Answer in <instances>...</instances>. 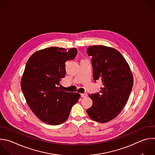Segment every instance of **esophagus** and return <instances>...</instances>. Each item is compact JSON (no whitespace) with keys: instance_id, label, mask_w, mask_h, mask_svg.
Here are the masks:
<instances>
[{"instance_id":"esophagus-1","label":"esophagus","mask_w":155,"mask_h":155,"mask_svg":"<svg viewBox=\"0 0 155 155\" xmlns=\"http://www.w3.org/2000/svg\"><path fill=\"white\" fill-rule=\"evenodd\" d=\"M87 96V94L84 93V94H81V97H86Z\"/></svg>"}]
</instances>
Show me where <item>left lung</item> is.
Wrapping results in <instances>:
<instances>
[{"instance_id": "8db88e82", "label": "left lung", "mask_w": 155, "mask_h": 155, "mask_svg": "<svg viewBox=\"0 0 155 155\" xmlns=\"http://www.w3.org/2000/svg\"><path fill=\"white\" fill-rule=\"evenodd\" d=\"M87 54L92 57L93 78L101 81L99 92L89 94L92 105L87 113L92 120L108 122L120 113L128 101L133 77L130 68L118 50L104 45L88 47Z\"/></svg>"}]
</instances>
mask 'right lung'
Returning <instances> with one entry per match:
<instances>
[{
    "instance_id": "obj_1",
    "label": "right lung",
    "mask_w": 155,
    "mask_h": 155,
    "mask_svg": "<svg viewBox=\"0 0 155 155\" xmlns=\"http://www.w3.org/2000/svg\"><path fill=\"white\" fill-rule=\"evenodd\" d=\"M77 54L76 48L67 50L51 47L36 51L27 62L21 89L31 110L46 124L57 125L64 122L80 97L77 92L61 90L60 84L66 75L65 63Z\"/></svg>"
}]
</instances>
